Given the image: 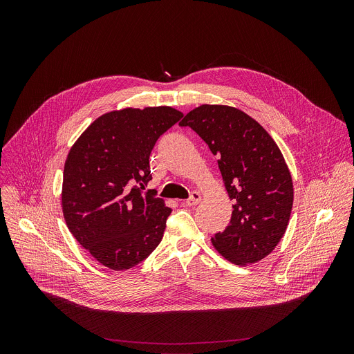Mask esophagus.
<instances>
[{
    "instance_id": "1",
    "label": "esophagus",
    "mask_w": 354,
    "mask_h": 354,
    "mask_svg": "<svg viewBox=\"0 0 354 354\" xmlns=\"http://www.w3.org/2000/svg\"><path fill=\"white\" fill-rule=\"evenodd\" d=\"M200 200H201V194L198 192H192L190 197L185 201V205L186 206H196V205L200 203Z\"/></svg>"
}]
</instances>
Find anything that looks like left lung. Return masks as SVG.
<instances>
[{
  "label": "left lung",
  "instance_id": "1",
  "mask_svg": "<svg viewBox=\"0 0 354 354\" xmlns=\"http://www.w3.org/2000/svg\"><path fill=\"white\" fill-rule=\"evenodd\" d=\"M179 126H189L218 158L232 205L228 227L213 246L243 266L266 258L283 238L292 209V179L270 134L245 112L225 105H201Z\"/></svg>",
  "mask_w": 354,
  "mask_h": 354
}]
</instances>
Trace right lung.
<instances>
[{
  "instance_id": "obj_1",
  "label": "right lung",
  "mask_w": 354,
  "mask_h": 354,
  "mask_svg": "<svg viewBox=\"0 0 354 354\" xmlns=\"http://www.w3.org/2000/svg\"><path fill=\"white\" fill-rule=\"evenodd\" d=\"M183 113L157 106L97 118L66 160L62 205L74 238L104 266L126 270L161 242L171 209L154 192L149 154Z\"/></svg>"
}]
</instances>
